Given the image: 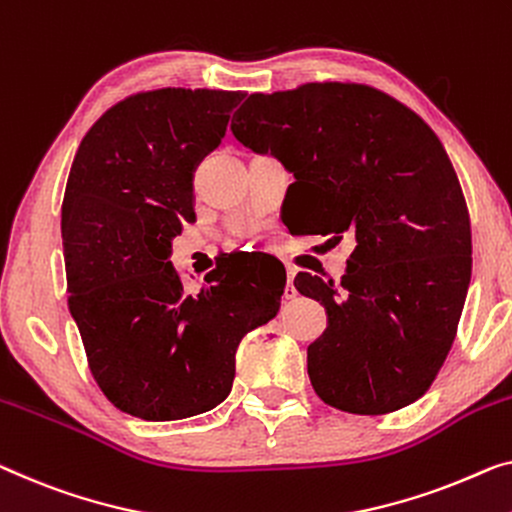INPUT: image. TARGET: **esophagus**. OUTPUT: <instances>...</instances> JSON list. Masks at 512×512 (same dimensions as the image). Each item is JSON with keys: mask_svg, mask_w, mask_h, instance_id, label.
<instances>
[{"mask_svg": "<svg viewBox=\"0 0 512 512\" xmlns=\"http://www.w3.org/2000/svg\"><path fill=\"white\" fill-rule=\"evenodd\" d=\"M296 287H294V271H287V287H285V299H296Z\"/></svg>", "mask_w": 512, "mask_h": 512, "instance_id": "1", "label": "esophagus"}]
</instances>
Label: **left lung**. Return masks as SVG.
<instances>
[{"instance_id": "obj_1", "label": "left lung", "mask_w": 512, "mask_h": 512, "mask_svg": "<svg viewBox=\"0 0 512 512\" xmlns=\"http://www.w3.org/2000/svg\"><path fill=\"white\" fill-rule=\"evenodd\" d=\"M232 133L294 172L287 197L308 234L356 236L338 285L294 278L329 315L308 347L315 393L361 416L416 402L451 352L471 280L469 209L444 144L414 110L358 82L250 94Z\"/></svg>"}]
</instances>
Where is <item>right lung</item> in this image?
Returning a JSON list of instances; mask_svg holds the SVG:
<instances>
[{"label":"right lung","mask_w":512,"mask_h":512,"mask_svg":"<svg viewBox=\"0 0 512 512\" xmlns=\"http://www.w3.org/2000/svg\"><path fill=\"white\" fill-rule=\"evenodd\" d=\"M243 91H137L89 128L61 204L68 308L114 407L177 421L223 402L243 335L276 317L285 266L230 255L188 292L167 257L193 223V172Z\"/></svg>","instance_id":"right-lung-1"}]
</instances>
